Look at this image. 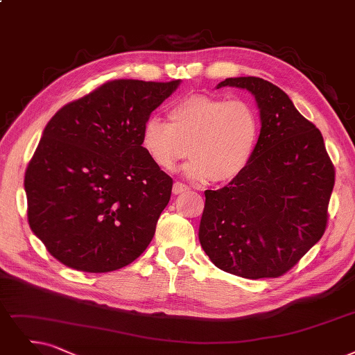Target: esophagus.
<instances>
[{
    "instance_id": "1",
    "label": "esophagus",
    "mask_w": 355,
    "mask_h": 355,
    "mask_svg": "<svg viewBox=\"0 0 355 355\" xmlns=\"http://www.w3.org/2000/svg\"><path fill=\"white\" fill-rule=\"evenodd\" d=\"M189 188H188V185H185V183H180V182H176L175 185H173V193L175 195H179V193H183V192H187Z\"/></svg>"
}]
</instances>
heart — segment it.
Returning <instances> with one entry per match:
<instances>
[{
	"label": "heart",
	"mask_w": 355,
	"mask_h": 355,
	"mask_svg": "<svg viewBox=\"0 0 355 355\" xmlns=\"http://www.w3.org/2000/svg\"><path fill=\"white\" fill-rule=\"evenodd\" d=\"M170 123L150 118L141 144L148 157L164 170L185 159V175L193 180L225 183L243 173L261 137L257 109L245 101L192 94L168 112Z\"/></svg>",
	"instance_id": "obj_1"
}]
</instances>
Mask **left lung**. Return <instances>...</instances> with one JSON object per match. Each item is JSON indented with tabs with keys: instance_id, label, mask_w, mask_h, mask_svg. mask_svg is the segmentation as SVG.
I'll list each match as a JSON object with an SVG mask.
<instances>
[{
	"instance_id": "1",
	"label": "left lung",
	"mask_w": 355,
	"mask_h": 355,
	"mask_svg": "<svg viewBox=\"0 0 355 355\" xmlns=\"http://www.w3.org/2000/svg\"><path fill=\"white\" fill-rule=\"evenodd\" d=\"M257 101L261 137L243 173L205 191L200 242L211 262L233 275L277 278L324 233L335 168L316 126L279 87L258 77L225 78Z\"/></svg>"
}]
</instances>
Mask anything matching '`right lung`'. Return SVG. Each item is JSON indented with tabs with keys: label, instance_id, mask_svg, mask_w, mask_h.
<instances>
[{
	"label": "right lung",
	"instance_id": "obj_1",
	"mask_svg": "<svg viewBox=\"0 0 355 355\" xmlns=\"http://www.w3.org/2000/svg\"><path fill=\"white\" fill-rule=\"evenodd\" d=\"M180 84L113 80L55 113L24 175L32 232L61 263L110 272L150 245L173 180L141 144Z\"/></svg>",
	"mask_w": 355,
	"mask_h": 355
}]
</instances>
